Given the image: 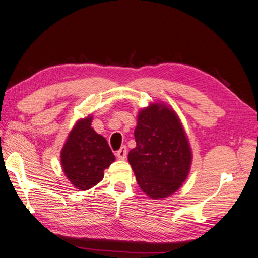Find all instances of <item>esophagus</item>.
Here are the masks:
<instances>
[{
  "instance_id": "34e87169",
  "label": "esophagus",
  "mask_w": 258,
  "mask_h": 258,
  "mask_svg": "<svg viewBox=\"0 0 258 258\" xmlns=\"http://www.w3.org/2000/svg\"><path fill=\"white\" fill-rule=\"evenodd\" d=\"M116 155H117L118 159L125 160L126 156H127V149H126V146H122V148H120L117 151V153H116Z\"/></svg>"
}]
</instances>
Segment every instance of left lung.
Wrapping results in <instances>:
<instances>
[{"label":"left lung","mask_w":258,"mask_h":258,"mask_svg":"<svg viewBox=\"0 0 258 258\" xmlns=\"http://www.w3.org/2000/svg\"><path fill=\"white\" fill-rule=\"evenodd\" d=\"M136 146L128 162L141 190L152 199L173 195L188 178L192 152L178 114L164 103H152L138 114Z\"/></svg>","instance_id":"obj_1"}]
</instances>
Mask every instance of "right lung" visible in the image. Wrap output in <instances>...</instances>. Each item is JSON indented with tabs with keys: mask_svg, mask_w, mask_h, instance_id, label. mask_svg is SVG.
Listing matches in <instances>:
<instances>
[{
	"mask_svg": "<svg viewBox=\"0 0 258 258\" xmlns=\"http://www.w3.org/2000/svg\"><path fill=\"white\" fill-rule=\"evenodd\" d=\"M93 116L78 119L60 152L64 175L74 188L86 191L99 183L115 161L107 141L92 127Z\"/></svg>",
	"mask_w": 258,
	"mask_h": 258,
	"instance_id": "1",
	"label": "right lung"
}]
</instances>
